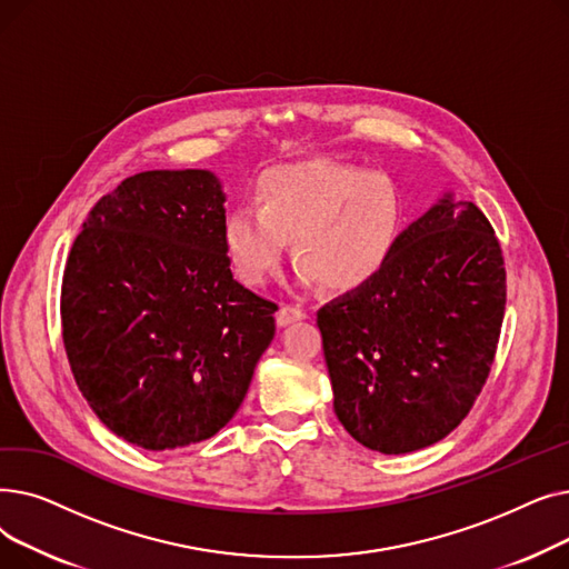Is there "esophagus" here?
<instances>
[{
	"mask_svg": "<svg viewBox=\"0 0 569 569\" xmlns=\"http://www.w3.org/2000/svg\"><path fill=\"white\" fill-rule=\"evenodd\" d=\"M307 316H309V311L300 305H281V309L277 311V322L283 327V325H290L295 320H302Z\"/></svg>",
	"mask_w": 569,
	"mask_h": 569,
	"instance_id": "34e87169",
	"label": "esophagus"
}]
</instances>
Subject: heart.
I'll return each instance as SVG.
<instances>
[{
    "mask_svg": "<svg viewBox=\"0 0 569 569\" xmlns=\"http://www.w3.org/2000/svg\"><path fill=\"white\" fill-rule=\"evenodd\" d=\"M253 202L223 219V249L239 281L262 286L286 253L288 237L307 281L330 290L369 283L392 258L403 230V198L382 172L332 161L264 170Z\"/></svg>",
    "mask_w": 569,
    "mask_h": 569,
    "instance_id": "b5f03b06",
    "label": "heart"
}]
</instances>
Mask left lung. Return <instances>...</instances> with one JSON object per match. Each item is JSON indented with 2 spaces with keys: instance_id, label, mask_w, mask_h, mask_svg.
I'll list each match as a JSON object with an SVG mask.
<instances>
[{
  "instance_id": "obj_1",
  "label": "left lung",
  "mask_w": 569,
  "mask_h": 569,
  "mask_svg": "<svg viewBox=\"0 0 569 569\" xmlns=\"http://www.w3.org/2000/svg\"><path fill=\"white\" fill-rule=\"evenodd\" d=\"M505 297L489 219L468 200L442 198L399 234L369 283L316 313L346 431L382 455L455 431L493 367Z\"/></svg>"
}]
</instances>
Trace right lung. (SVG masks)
<instances>
[{"instance_id": "1", "label": "right lung", "mask_w": 569, "mask_h": 569, "mask_svg": "<svg viewBox=\"0 0 569 569\" xmlns=\"http://www.w3.org/2000/svg\"><path fill=\"white\" fill-rule=\"evenodd\" d=\"M207 170L127 177L87 214L62 279V339L99 420L144 450L212 438L242 406L279 307L237 283Z\"/></svg>"}]
</instances>
